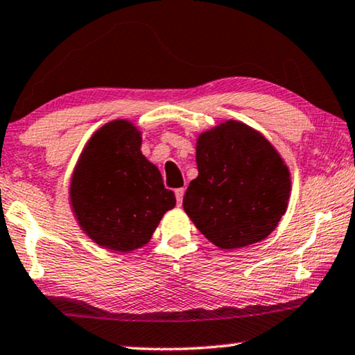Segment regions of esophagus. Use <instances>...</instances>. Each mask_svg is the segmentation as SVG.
<instances>
[{
  "mask_svg": "<svg viewBox=\"0 0 355 355\" xmlns=\"http://www.w3.org/2000/svg\"><path fill=\"white\" fill-rule=\"evenodd\" d=\"M183 196H184V188H178V189H175V198H177L178 205L182 204V202H183Z\"/></svg>",
  "mask_w": 355,
  "mask_h": 355,
  "instance_id": "34e87169",
  "label": "esophagus"
}]
</instances>
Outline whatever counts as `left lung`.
I'll return each mask as SVG.
<instances>
[{"mask_svg":"<svg viewBox=\"0 0 355 355\" xmlns=\"http://www.w3.org/2000/svg\"><path fill=\"white\" fill-rule=\"evenodd\" d=\"M199 175L183 208L221 250L267 239L286 213L291 173L273 145L245 123L229 120L202 132L196 145Z\"/></svg>","mask_w":355,"mask_h":355,"instance_id":"left-lung-1","label":"left lung"}]
</instances>
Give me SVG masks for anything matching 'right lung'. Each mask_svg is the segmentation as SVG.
<instances>
[{"mask_svg":"<svg viewBox=\"0 0 355 355\" xmlns=\"http://www.w3.org/2000/svg\"><path fill=\"white\" fill-rule=\"evenodd\" d=\"M140 145L131 121L107 123L88 140L72 173L69 198L78 226L105 250L129 252L148 243L175 207V194Z\"/></svg>","mask_w":355,"mask_h":355,"instance_id":"add662e5","label":"right lung"}]
</instances>
